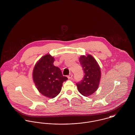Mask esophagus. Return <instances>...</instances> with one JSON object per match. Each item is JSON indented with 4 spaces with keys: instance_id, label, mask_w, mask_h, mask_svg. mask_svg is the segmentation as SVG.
I'll list each match as a JSON object with an SVG mask.
<instances>
[{
    "instance_id": "34e87169",
    "label": "esophagus",
    "mask_w": 135,
    "mask_h": 135,
    "mask_svg": "<svg viewBox=\"0 0 135 135\" xmlns=\"http://www.w3.org/2000/svg\"><path fill=\"white\" fill-rule=\"evenodd\" d=\"M72 77H73V74H70L68 76V78L69 79H71L72 78Z\"/></svg>"
}]
</instances>
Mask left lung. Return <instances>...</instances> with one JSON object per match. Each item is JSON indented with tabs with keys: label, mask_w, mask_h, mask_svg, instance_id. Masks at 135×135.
<instances>
[{
	"label": "left lung",
	"mask_w": 135,
	"mask_h": 135,
	"mask_svg": "<svg viewBox=\"0 0 135 135\" xmlns=\"http://www.w3.org/2000/svg\"><path fill=\"white\" fill-rule=\"evenodd\" d=\"M79 62L85 76L81 81L76 84V86L80 94L89 97L98 89L101 77L100 69L96 60L89 54L80 56Z\"/></svg>",
	"instance_id": "1"
}]
</instances>
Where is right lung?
I'll list each match as a JSON object with an SVG mask.
<instances>
[{
	"mask_svg": "<svg viewBox=\"0 0 135 135\" xmlns=\"http://www.w3.org/2000/svg\"><path fill=\"white\" fill-rule=\"evenodd\" d=\"M55 59L50 55L43 56L33 70V80L37 89L44 96L54 98L61 90L62 84L68 80L60 69L54 65Z\"/></svg>",
	"mask_w": 135,
	"mask_h": 135,
	"instance_id": "add662e5",
	"label": "right lung"
}]
</instances>
